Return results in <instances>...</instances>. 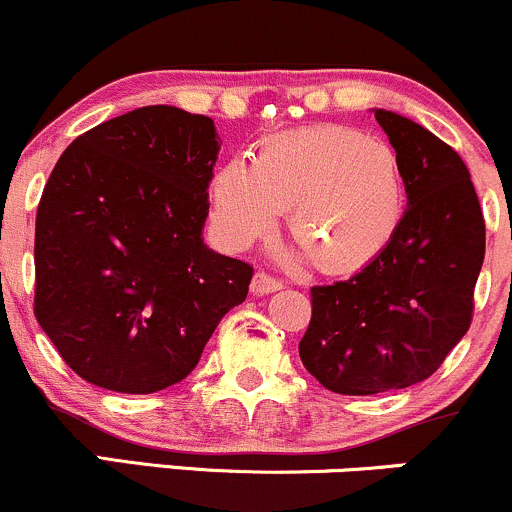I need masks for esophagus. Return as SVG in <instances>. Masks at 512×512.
<instances>
[{
	"label": "esophagus",
	"mask_w": 512,
	"mask_h": 512,
	"mask_svg": "<svg viewBox=\"0 0 512 512\" xmlns=\"http://www.w3.org/2000/svg\"><path fill=\"white\" fill-rule=\"evenodd\" d=\"M278 290H283V283L271 278L268 273H256L254 280H251V292H254V295H268V292H278Z\"/></svg>",
	"instance_id": "1"
}]
</instances>
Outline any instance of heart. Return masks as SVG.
<instances>
[{"label": "heart", "instance_id": "heart-1", "mask_svg": "<svg viewBox=\"0 0 512 512\" xmlns=\"http://www.w3.org/2000/svg\"><path fill=\"white\" fill-rule=\"evenodd\" d=\"M290 208V232L319 268H363L392 244L406 215V181L387 142L346 125L263 137L251 164L232 159L210 179V215L227 249L268 237Z\"/></svg>", "mask_w": 512, "mask_h": 512}]
</instances>
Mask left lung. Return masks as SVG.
I'll return each mask as SVG.
<instances>
[{
    "instance_id": "8db88e82",
    "label": "left lung",
    "mask_w": 512,
    "mask_h": 512,
    "mask_svg": "<svg viewBox=\"0 0 512 512\" xmlns=\"http://www.w3.org/2000/svg\"><path fill=\"white\" fill-rule=\"evenodd\" d=\"M372 111L404 171V222L375 261L312 287V321L300 341L309 375L350 396L411 387L438 370L472 324L486 251L462 157L411 118Z\"/></svg>"
}]
</instances>
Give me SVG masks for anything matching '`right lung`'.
<instances>
[{"label":"right lung","instance_id":"1","mask_svg":"<svg viewBox=\"0 0 512 512\" xmlns=\"http://www.w3.org/2000/svg\"><path fill=\"white\" fill-rule=\"evenodd\" d=\"M220 137L145 106L79 135L36 215V319L86 382L152 394L191 375L254 268L203 241Z\"/></svg>","mask_w":512,"mask_h":512}]
</instances>
